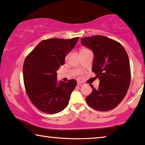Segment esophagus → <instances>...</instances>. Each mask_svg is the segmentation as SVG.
<instances>
[{"instance_id":"34e87169","label":"esophagus","mask_w":145,"mask_h":145,"mask_svg":"<svg viewBox=\"0 0 145 145\" xmlns=\"http://www.w3.org/2000/svg\"><path fill=\"white\" fill-rule=\"evenodd\" d=\"M77 85H78V86H83V83H79V82H78V83H77Z\"/></svg>"}]
</instances>
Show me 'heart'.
<instances>
[{
  "label": "heart",
  "instance_id": "b5f03b06",
  "mask_svg": "<svg viewBox=\"0 0 145 145\" xmlns=\"http://www.w3.org/2000/svg\"><path fill=\"white\" fill-rule=\"evenodd\" d=\"M85 49H81V51H82V50H85Z\"/></svg>",
  "mask_w": 145,
  "mask_h": 145
}]
</instances>
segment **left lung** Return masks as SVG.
Masks as SVG:
<instances>
[{"label": "left lung", "instance_id": "obj_1", "mask_svg": "<svg viewBox=\"0 0 145 145\" xmlns=\"http://www.w3.org/2000/svg\"><path fill=\"white\" fill-rule=\"evenodd\" d=\"M81 44L93 51L92 71L100 79L98 88L92 85L91 94L86 98L88 105L100 111L116 107L126 95L131 81L129 58L119 42L97 35L81 38Z\"/></svg>", "mask_w": 145, "mask_h": 145}]
</instances>
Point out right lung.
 I'll return each mask as SVG.
<instances>
[{"label": "right lung", "mask_w": 145, "mask_h": 145, "mask_svg": "<svg viewBox=\"0 0 145 145\" xmlns=\"http://www.w3.org/2000/svg\"><path fill=\"white\" fill-rule=\"evenodd\" d=\"M78 40L77 37L42 40L26 57L23 68L25 90L31 102L40 111L55 114L68 105L77 81L71 79L68 83H58L57 71L64 65L66 56Z\"/></svg>", "instance_id": "right-lung-1"}]
</instances>
